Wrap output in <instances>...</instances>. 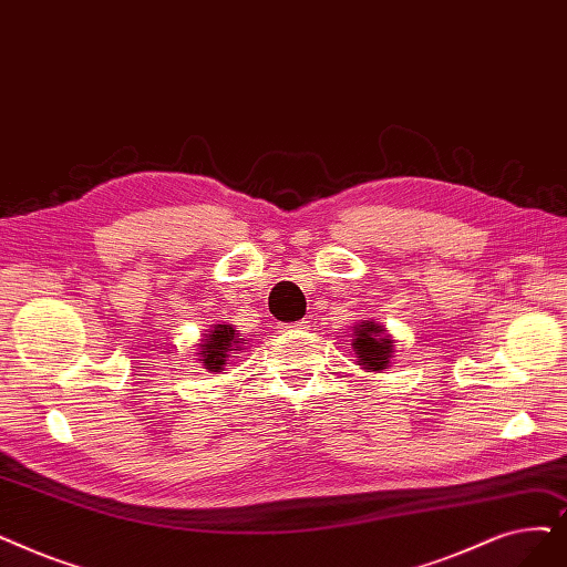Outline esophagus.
I'll list each match as a JSON object with an SVG mask.
<instances>
[{
    "instance_id": "34e87169",
    "label": "esophagus",
    "mask_w": 567,
    "mask_h": 567,
    "mask_svg": "<svg viewBox=\"0 0 567 567\" xmlns=\"http://www.w3.org/2000/svg\"><path fill=\"white\" fill-rule=\"evenodd\" d=\"M282 333H291V331H308L310 329V322L308 319H301V322H293V324H280L278 327Z\"/></svg>"
}]
</instances>
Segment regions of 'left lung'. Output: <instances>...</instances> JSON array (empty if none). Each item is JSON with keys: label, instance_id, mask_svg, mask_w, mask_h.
<instances>
[{"label": "left lung", "instance_id": "obj_1", "mask_svg": "<svg viewBox=\"0 0 567 567\" xmlns=\"http://www.w3.org/2000/svg\"><path fill=\"white\" fill-rule=\"evenodd\" d=\"M352 352L365 373H382L393 361V340L386 329L373 319H361L352 327Z\"/></svg>", "mask_w": 567, "mask_h": 567}]
</instances>
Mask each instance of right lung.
<instances>
[{
  "mask_svg": "<svg viewBox=\"0 0 567 567\" xmlns=\"http://www.w3.org/2000/svg\"><path fill=\"white\" fill-rule=\"evenodd\" d=\"M243 338L231 324H213L204 338L196 342V361H199L208 373H223L231 354L243 350Z\"/></svg>",
  "mask_w": 567,
  "mask_h": 567,
  "instance_id": "add662e5",
  "label": "right lung"
}]
</instances>
